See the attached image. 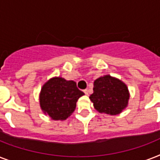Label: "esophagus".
Segmentation results:
<instances>
[{
	"label": "esophagus",
	"mask_w": 160,
	"mask_h": 160,
	"mask_svg": "<svg viewBox=\"0 0 160 160\" xmlns=\"http://www.w3.org/2000/svg\"><path fill=\"white\" fill-rule=\"evenodd\" d=\"M84 93H85V94L86 95H88V94H89V90H84Z\"/></svg>",
	"instance_id": "esophagus-1"
}]
</instances>
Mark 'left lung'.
Here are the masks:
<instances>
[{"label":"left lung","instance_id":"1","mask_svg":"<svg viewBox=\"0 0 160 160\" xmlns=\"http://www.w3.org/2000/svg\"><path fill=\"white\" fill-rule=\"evenodd\" d=\"M93 90L90 99L95 109L100 113L118 114L128 105V88L122 81L110 75H105L95 80Z\"/></svg>","mask_w":160,"mask_h":160}]
</instances>
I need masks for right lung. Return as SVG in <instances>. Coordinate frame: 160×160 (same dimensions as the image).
<instances>
[{
    "label": "right lung",
    "instance_id": "right-lung-1",
    "mask_svg": "<svg viewBox=\"0 0 160 160\" xmlns=\"http://www.w3.org/2000/svg\"><path fill=\"white\" fill-rule=\"evenodd\" d=\"M85 95L73 80L55 77L43 85L40 95L41 109L52 119H65L75 110L78 99Z\"/></svg>",
    "mask_w": 160,
    "mask_h": 160
}]
</instances>
